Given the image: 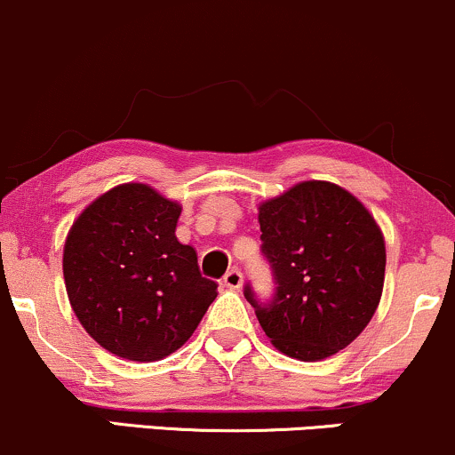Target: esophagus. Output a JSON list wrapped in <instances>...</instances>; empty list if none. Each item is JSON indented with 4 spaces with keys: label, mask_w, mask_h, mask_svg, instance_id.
<instances>
[{
    "label": "esophagus",
    "mask_w": 455,
    "mask_h": 455,
    "mask_svg": "<svg viewBox=\"0 0 455 455\" xmlns=\"http://www.w3.org/2000/svg\"><path fill=\"white\" fill-rule=\"evenodd\" d=\"M223 284L232 288V291H238L243 286V273L238 268H229L226 275H223Z\"/></svg>",
    "instance_id": "obj_1"
}]
</instances>
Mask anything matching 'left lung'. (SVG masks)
Returning a JSON list of instances; mask_svg holds the SVG:
<instances>
[{"mask_svg": "<svg viewBox=\"0 0 455 455\" xmlns=\"http://www.w3.org/2000/svg\"><path fill=\"white\" fill-rule=\"evenodd\" d=\"M260 251L273 273L271 299L251 284L245 299L271 343L315 363L345 349L373 316L386 249L358 199L330 182H301L260 206Z\"/></svg>", "mask_w": 455, "mask_h": 455, "instance_id": "obj_1", "label": "left lung"}]
</instances>
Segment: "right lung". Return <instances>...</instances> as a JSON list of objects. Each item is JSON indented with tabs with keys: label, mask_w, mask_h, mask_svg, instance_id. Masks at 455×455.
I'll return each mask as SVG.
<instances>
[{
	"label": "right lung",
	"mask_w": 455,
	"mask_h": 455,
	"mask_svg": "<svg viewBox=\"0 0 455 455\" xmlns=\"http://www.w3.org/2000/svg\"><path fill=\"white\" fill-rule=\"evenodd\" d=\"M180 212L148 184H121L67 236L62 273L73 312L119 358L154 363L173 354L217 297L195 249L175 238Z\"/></svg>",
	"instance_id": "right-lung-1"
}]
</instances>
